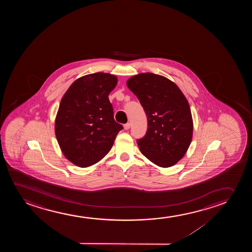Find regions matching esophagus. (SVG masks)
Segmentation results:
<instances>
[{
	"label": "esophagus",
	"mask_w": 252,
	"mask_h": 252,
	"mask_svg": "<svg viewBox=\"0 0 252 252\" xmlns=\"http://www.w3.org/2000/svg\"><path fill=\"white\" fill-rule=\"evenodd\" d=\"M130 127H131V124L130 123H126V124L124 125L125 130H128Z\"/></svg>",
	"instance_id": "1"
}]
</instances>
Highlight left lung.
<instances>
[{
    "label": "left lung",
    "instance_id": "1",
    "mask_svg": "<svg viewBox=\"0 0 252 252\" xmlns=\"http://www.w3.org/2000/svg\"><path fill=\"white\" fill-rule=\"evenodd\" d=\"M145 110L148 128L137 140L145 158L162 168L183 158L193 137L189 104L176 83L160 75L140 73L126 82Z\"/></svg>",
    "mask_w": 252,
    "mask_h": 252
}]
</instances>
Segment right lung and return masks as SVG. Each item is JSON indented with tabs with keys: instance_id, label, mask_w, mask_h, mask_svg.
<instances>
[{
	"instance_id": "1",
	"label": "right lung",
	"mask_w": 252,
	"mask_h": 252,
	"mask_svg": "<svg viewBox=\"0 0 252 252\" xmlns=\"http://www.w3.org/2000/svg\"><path fill=\"white\" fill-rule=\"evenodd\" d=\"M118 79L108 73L82 76L63 94L56 116L55 134L63 155L86 168L103 158L123 129L114 121L108 94Z\"/></svg>"
}]
</instances>
